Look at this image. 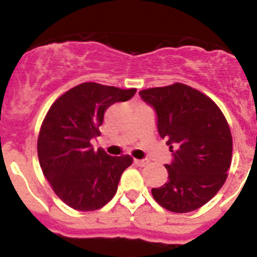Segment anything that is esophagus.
I'll return each instance as SVG.
<instances>
[{"instance_id": "34e87169", "label": "esophagus", "mask_w": 257, "mask_h": 257, "mask_svg": "<svg viewBox=\"0 0 257 257\" xmlns=\"http://www.w3.org/2000/svg\"><path fill=\"white\" fill-rule=\"evenodd\" d=\"M134 163H136L137 165H139V167H145V165H148L149 160L148 159H136L134 160Z\"/></svg>"}]
</instances>
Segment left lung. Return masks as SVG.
Returning <instances> with one entry per match:
<instances>
[{"mask_svg": "<svg viewBox=\"0 0 257 257\" xmlns=\"http://www.w3.org/2000/svg\"><path fill=\"white\" fill-rule=\"evenodd\" d=\"M139 95L155 110L159 136L173 155L165 164L168 181L152 189L153 198L173 212L201 208L224 185L231 164L232 138L224 114L209 97L183 83Z\"/></svg>", "mask_w": 257, "mask_h": 257, "instance_id": "8db88e82", "label": "left lung"}]
</instances>
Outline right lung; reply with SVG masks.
Segmentation results:
<instances>
[{
  "mask_svg": "<svg viewBox=\"0 0 257 257\" xmlns=\"http://www.w3.org/2000/svg\"><path fill=\"white\" fill-rule=\"evenodd\" d=\"M136 92L87 82L62 94L49 108L38 136V159L54 193L71 208L92 211L115 195L133 159L95 152L90 141L100 136L105 110Z\"/></svg>",
  "mask_w": 257,
  "mask_h": 257,
  "instance_id": "obj_1",
  "label": "right lung"
}]
</instances>
